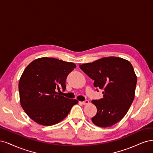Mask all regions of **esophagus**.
<instances>
[{
	"label": "esophagus",
	"instance_id": "1",
	"mask_svg": "<svg viewBox=\"0 0 153 153\" xmlns=\"http://www.w3.org/2000/svg\"><path fill=\"white\" fill-rule=\"evenodd\" d=\"M80 103L82 105H86V104H88V103H89V100H86L85 101H84V102H80Z\"/></svg>",
	"mask_w": 153,
	"mask_h": 153
}]
</instances>
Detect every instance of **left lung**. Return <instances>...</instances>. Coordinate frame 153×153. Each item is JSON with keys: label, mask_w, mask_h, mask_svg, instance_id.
I'll use <instances>...</instances> for the list:
<instances>
[{"label": "left lung", "mask_w": 153, "mask_h": 153, "mask_svg": "<svg viewBox=\"0 0 153 153\" xmlns=\"http://www.w3.org/2000/svg\"><path fill=\"white\" fill-rule=\"evenodd\" d=\"M93 80V85L103 90V98L91 102L97 109L92 122L99 127H109L121 121L134 100L137 78L129 61L122 58H102L79 65Z\"/></svg>", "instance_id": "8db88e82"}]
</instances>
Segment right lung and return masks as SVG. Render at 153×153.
<instances>
[{"label":"right lung","instance_id":"right-lung-1","mask_svg":"<svg viewBox=\"0 0 153 153\" xmlns=\"http://www.w3.org/2000/svg\"><path fill=\"white\" fill-rule=\"evenodd\" d=\"M75 63L42 57L32 62L19 81L20 103L24 111L39 125L51 126L62 121L78 101L60 95L65 90L67 76Z\"/></svg>","mask_w":153,"mask_h":153}]
</instances>
